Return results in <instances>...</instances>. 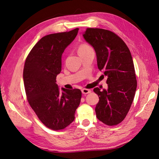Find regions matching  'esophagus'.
<instances>
[{
    "mask_svg": "<svg viewBox=\"0 0 159 159\" xmlns=\"http://www.w3.org/2000/svg\"><path fill=\"white\" fill-rule=\"evenodd\" d=\"M81 91H82V93L83 94H88V93H91V90L90 89H85V88L81 89Z\"/></svg>",
    "mask_w": 159,
    "mask_h": 159,
    "instance_id": "obj_1",
    "label": "esophagus"
}]
</instances>
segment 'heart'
I'll return each mask as SVG.
<instances>
[{
  "instance_id": "obj_1",
  "label": "heart",
  "mask_w": 159,
  "mask_h": 159,
  "mask_svg": "<svg viewBox=\"0 0 159 159\" xmlns=\"http://www.w3.org/2000/svg\"><path fill=\"white\" fill-rule=\"evenodd\" d=\"M77 50H78L79 55L81 56L84 54H85V53H87L93 50L88 44H87V43L85 42H83V43H81V44H79L78 46L77 47Z\"/></svg>"
}]
</instances>
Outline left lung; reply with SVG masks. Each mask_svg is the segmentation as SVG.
<instances>
[{"label":"left lung","mask_w":159,"mask_h":159,"mask_svg":"<svg viewBox=\"0 0 159 159\" xmlns=\"http://www.w3.org/2000/svg\"><path fill=\"white\" fill-rule=\"evenodd\" d=\"M83 36L94 48L98 68L107 77V90L93 89L99 98L96 116L107 125H117L127 116L137 89L131 54L121 38L110 30L88 28Z\"/></svg>","instance_id":"8db88e82"}]
</instances>
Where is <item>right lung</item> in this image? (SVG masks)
Masks as SVG:
<instances>
[{
  "label": "right lung",
  "mask_w": 159,
  "mask_h": 159,
  "mask_svg": "<svg viewBox=\"0 0 159 159\" xmlns=\"http://www.w3.org/2000/svg\"><path fill=\"white\" fill-rule=\"evenodd\" d=\"M79 28L42 38L27 56L23 70L28 103L46 127L59 131L74 121L81 98L79 89L60 90L56 76L61 70V55Z\"/></svg>",
  "instance_id": "1"
}]
</instances>
